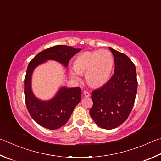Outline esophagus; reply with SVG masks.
Here are the masks:
<instances>
[{
  "mask_svg": "<svg viewBox=\"0 0 161 161\" xmlns=\"http://www.w3.org/2000/svg\"><path fill=\"white\" fill-rule=\"evenodd\" d=\"M84 95L85 97H89V93L88 92H86V91H84Z\"/></svg>",
  "mask_w": 161,
  "mask_h": 161,
  "instance_id": "34e87169",
  "label": "esophagus"
}]
</instances>
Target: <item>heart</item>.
<instances>
[{
	"label": "heart",
	"mask_w": 161,
	"mask_h": 161,
	"mask_svg": "<svg viewBox=\"0 0 161 161\" xmlns=\"http://www.w3.org/2000/svg\"><path fill=\"white\" fill-rule=\"evenodd\" d=\"M113 67V58L109 51H86L76 58L70 75L73 80L79 82L81 81L80 75L85 74L86 82L90 86L98 87L109 80Z\"/></svg>",
	"instance_id": "1"
}]
</instances>
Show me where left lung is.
<instances>
[{"instance_id":"1","label":"left lung","mask_w":161,"mask_h":161,"mask_svg":"<svg viewBox=\"0 0 161 161\" xmlns=\"http://www.w3.org/2000/svg\"><path fill=\"white\" fill-rule=\"evenodd\" d=\"M115 60V71L109 81L93 91L90 116L103 129L112 130L127 119L137 92L136 68L126 55L109 48Z\"/></svg>"}]
</instances>
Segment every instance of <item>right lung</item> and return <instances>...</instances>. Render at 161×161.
I'll use <instances>...</instances> for the list:
<instances>
[{
    "instance_id": "right-lung-1",
    "label": "right lung",
    "mask_w": 161,
    "mask_h": 161,
    "mask_svg": "<svg viewBox=\"0 0 161 161\" xmlns=\"http://www.w3.org/2000/svg\"><path fill=\"white\" fill-rule=\"evenodd\" d=\"M81 50L71 46L58 45L40 52L29 63L25 79L26 106L30 115L38 124L48 130H57L67 123L76 106L81 101L80 87L63 86L48 101L37 98L31 90V76L36 67L53 60L68 67L69 60Z\"/></svg>"
}]
</instances>
